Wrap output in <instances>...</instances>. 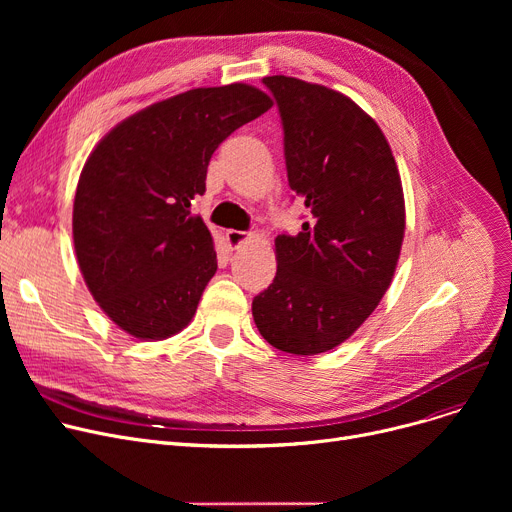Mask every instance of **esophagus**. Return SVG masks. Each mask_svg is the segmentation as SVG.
<instances>
[{"mask_svg":"<svg viewBox=\"0 0 512 512\" xmlns=\"http://www.w3.org/2000/svg\"><path fill=\"white\" fill-rule=\"evenodd\" d=\"M245 240H249L247 232H242V230H228L226 232V242H228L230 249H238Z\"/></svg>","mask_w":512,"mask_h":512,"instance_id":"esophagus-1","label":"esophagus"}]
</instances>
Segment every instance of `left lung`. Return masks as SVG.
<instances>
[{
    "label": "left lung",
    "mask_w": 512,
    "mask_h": 512,
    "mask_svg": "<svg viewBox=\"0 0 512 512\" xmlns=\"http://www.w3.org/2000/svg\"><path fill=\"white\" fill-rule=\"evenodd\" d=\"M284 130L288 184L309 209L276 238L274 282L253 299L261 336L319 355L351 336L386 294L405 236V197L380 126L346 95L265 76Z\"/></svg>",
    "instance_id": "8db88e82"
}]
</instances>
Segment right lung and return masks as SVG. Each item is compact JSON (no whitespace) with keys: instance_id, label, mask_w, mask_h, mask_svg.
<instances>
[{"instance_id":"obj_1","label":"right lung","mask_w":512,"mask_h":512,"mask_svg":"<svg viewBox=\"0 0 512 512\" xmlns=\"http://www.w3.org/2000/svg\"><path fill=\"white\" fill-rule=\"evenodd\" d=\"M270 107L251 85L193 89L126 118L89 155L74 251L93 299L130 336L164 340L193 319L218 257L191 205L213 151Z\"/></svg>"}]
</instances>
